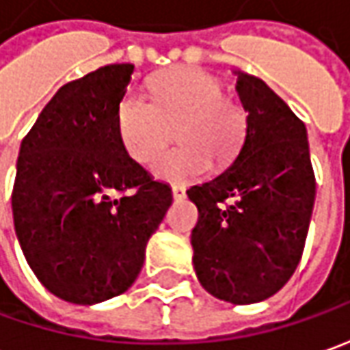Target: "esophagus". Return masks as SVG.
<instances>
[{"mask_svg":"<svg viewBox=\"0 0 350 350\" xmlns=\"http://www.w3.org/2000/svg\"><path fill=\"white\" fill-rule=\"evenodd\" d=\"M172 198H174L176 201H180V199H186V187L172 186Z\"/></svg>","mask_w":350,"mask_h":350,"instance_id":"34e87169","label":"esophagus"}]
</instances>
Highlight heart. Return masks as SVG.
I'll list each match as a JSON object with an SVG mask.
<instances>
[{
  "mask_svg": "<svg viewBox=\"0 0 350 350\" xmlns=\"http://www.w3.org/2000/svg\"><path fill=\"white\" fill-rule=\"evenodd\" d=\"M149 100L127 94L118 106V131L127 154L151 166L172 139L182 143L163 157L154 174L166 182H187L209 164L234 159L246 131V116L223 96L217 79L199 67H176L147 85Z\"/></svg>",
  "mask_w": 350,
  "mask_h": 350,
  "instance_id": "1",
  "label": "heart"
}]
</instances>
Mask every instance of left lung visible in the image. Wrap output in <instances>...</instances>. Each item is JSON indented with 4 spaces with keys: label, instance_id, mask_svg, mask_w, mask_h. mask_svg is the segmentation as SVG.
I'll list each match as a JSON object with an SVG mask.
<instances>
[{
    "label": "left lung",
    "instance_id": "1",
    "mask_svg": "<svg viewBox=\"0 0 350 350\" xmlns=\"http://www.w3.org/2000/svg\"><path fill=\"white\" fill-rule=\"evenodd\" d=\"M234 75L247 112L244 143L226 170L189 187L187 198L199 211L191 246L201 286L224 302L254 304L293 277L316 180L306 126L261 79L244 71Z\"/></svg>",
    "mask_w": 350,
    "mask_h": 350
}]
</instances>
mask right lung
I'll use <instances>...</instances> for the list:
<instances>
[{
	"instance_id": "1",
	"label": "right lung",
	"mask_w": 350,
	"mask_h": 350,
	"mask_svg": "<svg viewBox=\"0 0 350 350\" xmlns=\"http://www.w3.org/2000/svg\"><path fill=\"white\" fill-rule=\"evenodd\" d=\"M133 67H98L64 85L18 149V244L38 281L71 304L126 293L172 205L170 186L152 180L120 139L118 106Z\"/></svg>"
}]
</instances>
